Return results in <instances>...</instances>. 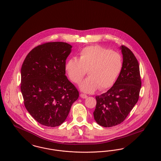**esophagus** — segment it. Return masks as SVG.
Instances as JSON below:
<instances>
[{
	"label": "esophagus",
	"mask_w": 161,
	"mask_h": 161,
	"mask_svg": "<svg viewBox=\"0 0 161 161\" xmlns=\"http://www.w3.org/2000/svg\"><path fill=\"white\" fill-rule=\"evenodd\" d=\"M80 97H81V98H87V95L84 94H80Z\"/></svg>",
	"instance_id": "1"
}]
</instances>
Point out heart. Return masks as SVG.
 Instances as JSON below:
<instances>
[{
    "instance_id": "b5f03b06",
    "label": "heart",
    "mask_w": 161,
    "mask_h": 161,
    "mask_svg": "<svg viewBox=\"0 0 161 161\" xmlns=\"http://www.w3.org/2000/svg\"><path fill=\"white\" fill-rule=\"evenodd\" d=\"M123 59L118 52L91 46L83 48L79 58L73 57L67 60L65 69L69 79L79 84L86 74L87 77L80 86L81 91L92 93L98 88L105 91L115 83L123 69Z\"/></svg>"
}]
</instances>
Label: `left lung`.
<instances>
[{"label": "left lung", "instance_id": "1", "mask_svg": "<svg viewBox=\"0 0 161 161\" xmlns=\"http://www.w3.org/2000/svg\"><path fill=\"white\" fill-rule=\"evenodd\" d=\"M123 69L115 83L106 92L96 96L94 111L96 122L112 127L123 122L137 103L141 88L139 63L132 52L122 46Z\"/></svg>", "mask_w": 161, "mask_h": 161}]
</instances>
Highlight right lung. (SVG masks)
<instances>
[{
	"mask_svg": "<svg viewBox=\"0 0 161 161\" xmlns=\"http://www.w3.org/2000/svg\"><path fill=\"white\" fill-rule=\"evenodd\" d=\"M72 47L66 42H47L31 50L22 64L20 90L24 104L42 125H61L79 97L65 75L66 60Z\"/></svg>",
	"mask_w": 161,
	"mask_h": 161,
	"instance_id": "right-lung-1",
	"label": "right lung"
}]
</instances>
